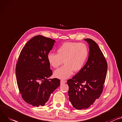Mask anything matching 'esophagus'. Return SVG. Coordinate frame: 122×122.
<instances>
[{"label": "esophagus", "instance_id": "1", "mask_svg": "<svg viewBox=\"0 0 122 122\" xmlns=\"http://www.w3.org/2000/svg\"><path fill=\"white\" fill-rule=\"evenodd\" d=\"M60 83H61V84H64V83H66V81H65L64 80H61Z\"/></svg>", "mask_w": 122, "mask_h": 122}]
</instances>
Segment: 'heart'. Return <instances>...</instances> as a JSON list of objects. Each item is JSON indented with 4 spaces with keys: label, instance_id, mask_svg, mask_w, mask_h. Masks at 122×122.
Here are the masks:
<instances>
[{
    "label": "heart",
    "instance_id": "obj_1",
    "mask_svg": "<svg viewBox=\"0 0 122 122\" xmlns=\"http://www.w3.org/2000/svg\"><path fill=\"white\" fill-rule=\"evenodd\" d=\"M57 54L50 52L48 60L50 65L57 68L64 61V65L55 71L54 75L56 78L65 79L74 72L80 71L84 66L88 56V51L83 43L66 42L57 50Z\"/></svg>",
    "mask_w": 122,
    "mask_h": 122
}]
</instances>
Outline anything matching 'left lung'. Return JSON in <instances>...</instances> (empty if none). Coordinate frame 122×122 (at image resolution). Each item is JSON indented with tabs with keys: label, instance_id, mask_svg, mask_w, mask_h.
Segmentation results:
<instances>
[{
	"label": "left lung",
	"instance_id": "left-lung-1",
	"mask_svg": "<svg viewBox=\"0 0 122 122\" xmlns=\"http://www.w3.org/2000/svg\"><path fill=\"white\" fill-rule=\"evenodd\" d=\"M84 40L89 47L87 61L79 72L67 81L70 101L79 110L90 107L101 95L107 70L106 59L97 43L89 38Z\"/></svg>",
	"mask_w": 122,
	"mask_h": 122
}]
</instances>
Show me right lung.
Listing matches in <instances>:
<instances>
[{
  "label": "right lung",
  "instance_id": "add662e5",
  "mask_svg": "<svg viewBox=\"0 0 122 122\" xmlns=\"http://www.w3.org/2000/svg\"><path fill=\"white\" fill-rule=\"evenodd\" d=\"M55 40L42 36L30 39L22 50L15 72L19 92L24 100L34 106H43L60 86V80L49 79L52 71L48 55Z\"/></svg>",
  "mask_w": 122,
  "mask_h": 122
}]
</instances>
